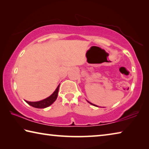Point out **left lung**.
I'll list each match as a JSON object with an SVG mask.
<instances>
[{"label":"left lung","instance_id":"left-lung-1","mask_svg":"<svg viewBox=\"0 0 149 149\" xmlns=\"http://www.w3.org/2000/svg\"><path fill=\"white\" fill-rule=\"evenodd\" d=\"M89 103H90V104H92V103H91V102H89ZM93 105H94V106H95V104H93Z\"/></svg>","mask_w":149,"mask_h":149}]
</instances>
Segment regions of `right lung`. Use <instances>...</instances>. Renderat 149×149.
I'll list each match as a JSON object with an SVG mask.
<instances>
[{
    "label": "right lung",
    "mask_w": 149,
    "mask_h": 149,
    "mask_svg": "<svg viewBox=\"0 0 149 149\" xmlns=\"http://www.w3.org/2000/svg\"><path fill=\"white\" fill-rule=\"evenodd\" d=\"M59 87L60 85H58V86L57 87L56 90L54 91V92L52 93L50 97L47 98V99L40 100V101H38V102H29V101H27V100H26V102L30 106H31V107L37 108H45L49 107V106L51 105L57 99Z\"/></svg>",
    "instance_id": "1"
}]
</instances>
